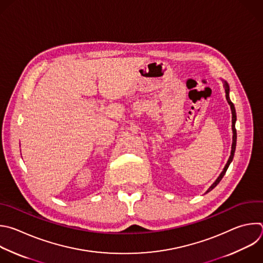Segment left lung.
Masks as SVG:
<instances>
[{"label":"left lung","mask_w":263,"mask_h":263,"mask_svg":"<svg viewBox=\"0 0 263 263\" xmlns=\"http://www.w3.org/2000/svg\"><path fill=\"white\" fill-rule=\"evenodd\" d=\"M224 89H225V93H226V100H227V102H228V104L230 105V108H231V112H232V131H233V137H232V146H231V155H230V157H229V159H228V161H227V163H226V165H225V167H224V169H223V171L221 172V174H220V177L216 180V182L210 187V189L206 191V192H210V191H212L220 182H221V180L223 179V177L225 176V173H226V171H227V169H228V167H229V165H230V163L232 162V160H233V156H234V152H235V146H236V129H235V121H236V114H235V109H234V105H233V103L230 101V99H229V86H228V84H227V82H225L224 83Z\"/></svg>","instance_id":"8db88e82"}]
</instances>
